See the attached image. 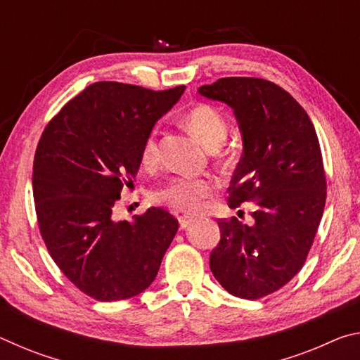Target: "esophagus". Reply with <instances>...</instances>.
I'll return each instance as SVG.
<instances>
[{"mask_svg": "<svg viewBox=\"0 0 360 360\" xmlns=\"http://www.w3.org/2000/svg\"><path fill=\"white\" fill-rule=\"evenodd\" d=\"M178 221H179V227L184 230V229H187L188 225L192 224V219L191 217H187V216H181V217H178Z\"/></svg>", "mask_w": 360, "mask_h": 360, "instance_id": "obj_1", "label": "esophagus"}]
</instances>
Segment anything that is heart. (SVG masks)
<instances>
[{"label": "heart", "instance_id": "1", "mask_svg": "<svg viewBox=\"0 0 360 360\" xmlns=\"http://www.w3.org/2000/svg\"><path fill=\"white\" fill-rule=\"evenodd\" d=\"M184 124L200 141L208 148L216 149L227 136L229 124L224 114L217 108L200 103L192 106L184 114ZM158 162V139L157 131H150L144 139L141 148V163L146 168L155 167ZM217 188L216 179L210 176H178L168 181L165 186L155 192V200L158 203L168 206L179 212L200 211L205 206L206 200L214 195Z\"/></svg>", "mask_w": 360, "mask_h": 360}]
</instances>
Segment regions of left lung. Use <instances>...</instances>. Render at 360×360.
<instances>
[{"instance_id":"obj_1","label":"left lung","mask_w":360,"mask_h":360,"mask_svg":"<svg viewBox=\"0 0 360 360\" xmlns=\"http://www.w3.org/2000/svg\"><path fill=\"white\" fill-rule=\"evenodd\" d=\"M198 94L229 105L241 130L229 206L255 203L251 225L217 219L210 266L229 294L257 300L288 284L311 249L327 195L319 139L307 111L265 79L222 77Z\"/></svg>"}]
</instances>
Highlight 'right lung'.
Segmentation results:
<instances>
[{
    "instance_id": "right-lung-1",
    "label": "right lung",
    "mask_w": 360,
    "mask_h": 360,
    "mask_svg": "<svg viewBox=\"0 0 360 360\" xmlns=\"http://www.w3.org/2000/svg\"><path fill=\"white\" fill-rule=\"evenodd\" d=\"M184 89L95 82L42 131L33 162L41 236L63 275L95 300H125L148 289L178 231L162 208L115 222L112 206L138 173L144 139Z\"/></svg>"
}]
</instances>
